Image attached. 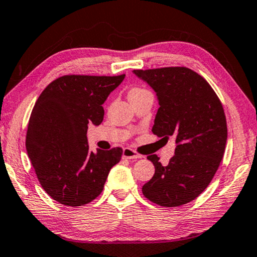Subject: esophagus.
Listing matches in <instances>:
<instances>
[{"label": "esophagus", "mask_w": 257, "mask_h": 257, "mask_svg": "<svg viewBox=\"0 0 257 257\" xmlns=\"http://www.w3.org/2000/svg\"><path fill=\"white\" fill-rule=\"evenodd\" d=\"M122 158L123 159H141V158H143V156L136 153L135 151L132 149L125 148V149H123V152H122Z\"/></svg>", "instance_id": "obj_1"}]
</instances>
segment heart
<instances>
[{"instance_id": "obj_1", "label": "heart", "mask_w": 257, "mask_h": 257, "mask_svg": "<svg viewBox=\"0 0 257 257\" xmlns=\"http://www.w3.org/2000/svg\"><path fill=\"white\" fill-rule=\"evenodd\" d=\"M143 91H146V90H144V89H141V88H134L129 91V95H136V93H141Z\"/></svg>"}]
</instances>
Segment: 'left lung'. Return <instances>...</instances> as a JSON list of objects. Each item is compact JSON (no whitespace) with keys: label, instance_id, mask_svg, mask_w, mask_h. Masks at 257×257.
<instances>
[{"label":"left lung","instance_id":"left-lung-1","mask_svg":"<svg viewBox=\"0 0 257 257\" xmlns=\"http://www.w3.org/2000/svg\"><path fill=\"white\" fill-rule=\"evenodd\" d=\"M157 95L159 108L152 132L175 138V156L166 167L149 156L156 173L143 194L164 207H177L201 194L221 164L227 140L224 109L209 83L186 67L135 70Z\"/></svg>","mask_w":257,"mask_h":257}]
</instances>
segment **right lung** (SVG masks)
I'll return each instance as SVG.
<instances>
[{
  "mask_svg": "<svg viewBox=\"0 0 257 257\" xmlns=\"http://www.w3.org/2000/svg\"><path fill=\"white\" fill-rule=\"evenodd\" d=\"M124 76L65 75L52 81L36 100L28 122L27 154L41 186L59 203L91 202L121 160L120 148L89 151L87 130L89 124L101 123V105Z\"/></svg>",
  "mask_w": 257,
  "mask_h": 257,
  "instance_id": "add662e5",
  "label": "right lung"
}]
</instances>
